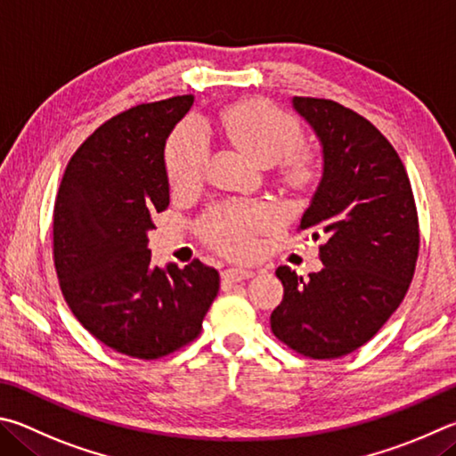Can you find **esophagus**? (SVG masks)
Instances as JSON below:
<instances>
[{
    "instance_id": "obj_1",
    "label": "esophagus",
    "mask_w": 456,
    "mask_h": 456,
    "mask_svg": "<svg viewBox=\"0 0 456 456\" xmlns=\"http://www.w3.org/2000/svg\"><path fill=\"white\" fill-rule=\"evenodd\" d=\"M224 281L228 282H242V281H248V278L254 276L252 270H246V268H230V270H224Z\"/></svg>"
}]
</instances>
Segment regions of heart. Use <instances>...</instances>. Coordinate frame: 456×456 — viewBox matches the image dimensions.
<instances>
[{"label": "heart", "instance_id": "1", "mask_svg": "<svg viewBox=\"0 0 456 456\" xmlns=\"http://www.w3.org/2000/svg\"><path fill=\"white\" fill-rule=\"evenodd\" d=\"M218 126L224 135L256 158L274 164L292 154L302 142V126L289 111L262 100L236 103L220 111ZM166 172L174 188H190L202 180L210 140L204 124L196 118L182 122L166 143ZM281 222V212L265 202L216 204L202 218V234L214 248L228 256L246 258L256 250V236Z\"/></svg>", "mask_w": 456, "mask_h": 456}]
</instances>
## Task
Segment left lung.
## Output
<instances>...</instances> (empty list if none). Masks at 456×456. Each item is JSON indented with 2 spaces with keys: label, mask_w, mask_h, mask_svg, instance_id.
I'll return each instance as SVG.
<instances>
[{
  "label": "left lung",
  "mask_w": 456,
  "mask_h": 456,
  "mask_svg": "<svg viewBox=\"0 0 456 456\" xmlns=\"http://www.w3.org/2000/svg\"><path fill=\"white\" fill-rule=\"evenodd\" d=\"M292 102L322 142V180L298 232L324 238V268L310 281L276 270L284 298L270 326L294 353L332 361L366 345L401 306L417 268L419 214L403 159L377 126L332 100Z\"/></svg>",
  "instance_id": "left-lung-1"
}]
</instances>
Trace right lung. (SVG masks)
Masks as SVG:
<instances>
[{
    "mask_svg": "<svg viewBox=\"0 0 456 456\" xmlns=\"http://www.w3.org/2000/svg\"><path fill=\"white\" fill-rule=\"evenodd\" d=\"M194 95L138 103L69 158L53 206V265L84 329L119 354L156 361L198 338L220 289L212 266L151 265V216L170 204L164 143Z\"/></svg>",
    "mask_w": 456,
    "mask_h": 456,
    "instance_id": "1",
    "label": "right lung"
}]
</instances>
